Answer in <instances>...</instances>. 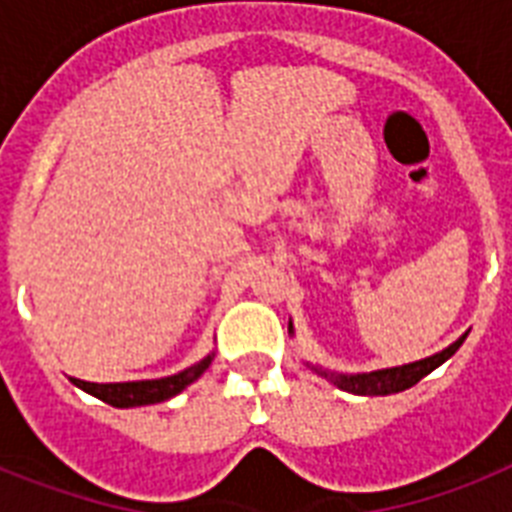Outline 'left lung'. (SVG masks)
Segmentation results:
<instances>
[{
	"instance_id": "8db88e82",
	"label": "left lung",
	"mask_w": 512,
	"mask_h": 512,
	"mask_svg": "<svg viewBox=\"0 0 512 512\" xmlns=\"http://www.w3.org/2000/svg\"><path fill=\"white\" fill-rule=\"evenodd\" d=\"M289 335H295V327L289 321ZM462 335L449 345V348L438 350L433 356L420 358V361H412V364H401V366H388V369H374V372H356V374H342V372H329V369H321V366H313L305 361L308 369H313L321 377H327L332 385H337L340 390H348L353 396H390V393H401V390L412 388L422 377H428L433 369L449 361V358L457 353L462 342H465Z\"/></svg>"
}]
</instances>
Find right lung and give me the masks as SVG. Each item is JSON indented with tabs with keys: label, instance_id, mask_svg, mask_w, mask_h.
Here are the masks:
<instances>
[{
	"label": "right lung",
	"instance_id": "1",
	"mask_svg": "<svg viewBox=\"0 0 512 512\" xmlns=\"http://www.w3.org/2000/svg\"><path fill=\"white\" fill-rule=\"evenodd\" d=\"M215 353H207V356L196 361L193 366L183 369V372L170 374V377H159V380H135V382H84L71 377L76 388H82L84 393L100 398L111 406H119V409H132V406H148V404H162L167 398L183 393L191 382H196L201 374L207 372L209 364H212Z\"/></svg>",
	"mask_w": 512,
	"mask_h": 512
}]
</instances>
